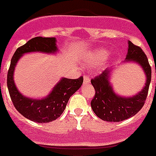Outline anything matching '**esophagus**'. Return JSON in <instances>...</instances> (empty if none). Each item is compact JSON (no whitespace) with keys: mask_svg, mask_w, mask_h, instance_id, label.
Instances as JSON below:
<instances>
[{"mask_svg":"<svg viewBox=\"0 0 156 156\" xmlns=\"http://www.w3.org/2000/svg\"><path fill=\"white\" fill-rule=\"evenodd\" d=\"M90 83H91V81H90L89 77L84 76V78H83V83L84 84H90Z\"/></svg>","mask_w":156,"mask_h":156,"instance_id":"esophagus-1","label":"esophagus"}]
</instances>
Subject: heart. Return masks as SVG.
Here are the masks:
<instances>
[{"mask_svg":"<svg viewBox=\"0 0 156 156\" xmlns=\"http://www.w3.org/2000/svg\"><path fill=\"white\" fill-rule=\"evenodd\" d=\"M109 54L106 50L97 49L87 52L83 58V62L87 66H96L105 59Z\"/></svg>","mask_w":156,"mask_h":156,"instance_id":"obj_1","label":"heart"}]
</instances>
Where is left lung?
<instances>
[{
	"instance_id": "1",
	"label": "left lung",
	"mask_w": 156,
	"mask_h": 156,
	"mask_svg": "<svg viewBox=\"0 0 156 156\" xmlns=\"http://www.w3.org/2000/svg\"><path fill=\"white\" fill-rule=\"evenodd\" d=\"M128 53L123 63L132 62L141 66L146 75V83L141 91L132 97H123L115 91L110 83L115 68L106 69L91 79L96 94L91 102V109L97 117L107 122H120L133 117L143 107L151 80V68L143 51L128 41ZM156 73V72H155Z\"/></svg>"
}]
</instances>
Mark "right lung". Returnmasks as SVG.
<instances>
[{
    "mask_svg": "<svg viewBox=\"0 0 156 156\" xmlns=\"http://www.w3.org/2000/svg\"><path fill=\"white\" fill-rule=\"evenodd\" d=\"M58 51L55 37H37L19 47L11 59L7 75V87L11 101L15 109L23 116L37 123H49L62 115L70 97L82 86L83 77L78 79L61 78L46 97L35 99L23 96L18 90L14 80L15 69L18 61L26 53L42 52L55 54Z\"/></svg>",
    "mask_w": 156,
    "mask_h": 156,
    "instance_id": "1",
    "label": "right lung"
}]
</instances>
